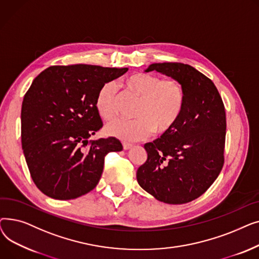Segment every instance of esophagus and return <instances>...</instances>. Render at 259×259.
Here are the masks:
<instances>
[{
	"mask_svg": "<svg viewBox=\"0 0 259 259\" xmlns=\"http://www.w3.org/2000/svg\"><path fill=\"white\" fill-rule=\"evenodd\" d=\"M132 147V144L130 143H122V148L125 149V150H128V149H130Z\"/></svg>",
	"mask_w": 259,
	"mask_h": 259,
	"instance_id": "34e87169",
	"label": "esophagus"
}]
</instances>
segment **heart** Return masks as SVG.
Instances as JSON below:
<instances>
[{"label":"heart","instance_id":"1","mask_svg":"<svg viewBox=\"0 0 259 259\" xmlns=\"http://www.w3.org/2000/svg\"><path fill=\"white\" fill-rule=\"evenodd\" d=\"M126 91L139 99L133 120L117 119L107 126V132L125 141H138L167 134L180 120L186 105V90L179 79L139 72L125 80ZM118 86L114 80L105 83L98 91L95 107L102 118L111 120L118 113Z\"/></svg>","mask_w":259,"mask_h":259}]
</instances>
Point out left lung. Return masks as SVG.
Segmentation results:
<instances>
[{
  "mask_svg": "<svg viewBox=\"0 0 259 259\" xmlns=\"http://www.w3.org/2000/svg\"><path fill=\"white\" fill-rule=\"evenodd\" d=\"M153 70L179 79L187 99L175 127L145 144L148 156L137 179L157 200L181 205L205 193L223 169L225 106L213 81L192 66L158 63L151 64L146 72Z\"/></svg>",
  "mask_w": 259,
  "mask_h": 259,
  "instance_id": "obj_1",
  "label": "left lung"
}]
</instances>
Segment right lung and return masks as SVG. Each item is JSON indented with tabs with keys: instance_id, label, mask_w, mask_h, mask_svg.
Masks as SVG:
<instances>
[{
	"instance_id": "1",
	"label": "right lung",
	"mask_w": 259,
	"mask_h": 259,
	"mask_svg": "<svg viewBox=\"0 0 259 259\" xmlns=\"http://www.w3.org/2000/svg\"><path fill=\"white\" fill-rule=\"evenodd\" d=\"M127 70L51 66L33 79L22 104V148L31 179L45 195L67 200L90 192L100 182L105 156L122 150L115 138L88 139L103 127L98 91Z\"/></svg>"
}]
</instances>
